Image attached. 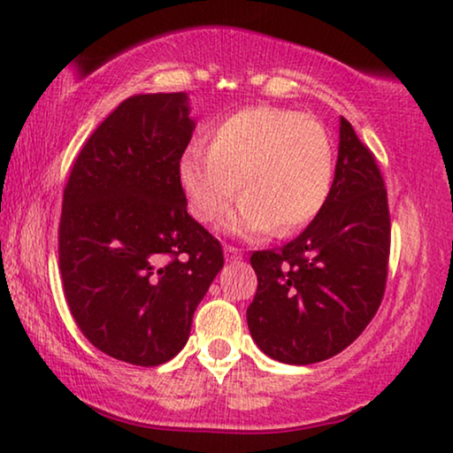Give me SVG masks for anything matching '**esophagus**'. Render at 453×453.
<instances>
[{
  "mask_svg": "<svg viewBox=\"0 0 453 453\" xmlns=\"http://www.w3.org/2000/svg\"><path fill=\"white\" fill-rule=\"evenodd\" d=\"M225 257L228 259V262H233V259H241V257H243V253H241V250H237V247L225 245Z\"/></svg>",
  "mask_w": 453,
  "mask_h": 453,
  "instance_id": "1",
  "label": "esophagus"
}]
</instances>
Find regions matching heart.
I'll list each match as a JSON object with an SVG mask.
<instances>
[{
    "label": "heart",
    "instance_id": "1",
    "mask_svg": "<svg viewBox=\"0 0 453 453\" xmlns=\"http://www.w3.org/2000/svg\"><path fill=\"white\" fill-rule=\"evenodd\" d=\"M181 152L177 177L189 212L203 225L225 220V231L257 237L293 234L309 225L332 194L336 157L319 121L276 107H250L225 117Z\"/></svg>",
    "mask_w": 453,
    "mask_h": 453
}]
</instances>
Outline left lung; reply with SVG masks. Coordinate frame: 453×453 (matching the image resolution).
Instances as JSON below:
<instances>
[{"instance_id":"8db88e82","label":"left lung","mask_w":453,"mask_h":453,"mask_svg":"<svg viewBox=\"0 0 453 453\" xmlns=\"http://www.w3.org/2000/svg\"><path fill=\"white\" fill-rule=\"evenodd\" d=\"M389 210L375 157L340 117L332 194L282 250L256 251L257 293L247 326L259 350L287 365L326 361L361 336L380 309Z\"/></svg>"}]
</instances>
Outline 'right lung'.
<instances>
[{"mask_svg": "<svg viewBox=\"0 0 453 453\" xmlns=\"http://www.w3.org/2000/svg\"><path fill=\"white\" fill-rule=\"evenodd\" d=\"M194 129L185 92L129 96L86 142L64 189L67 307L84 336L117 361H171L225 265L179 185L177 163Z\"/></svg>", "mask_w": 453, "mask_h": 453, "instance_id": "right-lung-1", "label": "right lung"}]
</instances>
